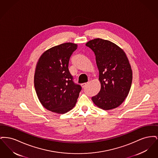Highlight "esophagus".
<instances>
[{"instance_id":"esophagus-1","label":"esophagus","mask_w":158,"mask_h":158,"mask_svg":"<svg viewBox=\"0 0 158 158\" xmlns=\"http://www.w3.org/2000/svg\"><path fill=\"white\" fill-rule=\"evenodd\" d=\"M88 84V83H82V84H81V86H82V88H85V87H86V86Z\"/></svg>"}]
</instances>
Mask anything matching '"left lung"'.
Masks as SVG:
<instances>
[{
	"mask_svg": "<svg viewBox=\"0 0 158 158\" xmlns=\"http://www.w3.org/2000/svg\"><path fill=\"white\" fill-rule=\"evenodd\" d=\"M86 45L94 52L99 70L101 89L92 100L104 110L115 108L124 102L130 89L133 73L125 52L112 42L101 38Z\"/></svg>",
	"mask_w": 158,
	"mask_h": 158,
	"instance_id": "left-lung-1",
	"label": "left lung"
}]
</instances>
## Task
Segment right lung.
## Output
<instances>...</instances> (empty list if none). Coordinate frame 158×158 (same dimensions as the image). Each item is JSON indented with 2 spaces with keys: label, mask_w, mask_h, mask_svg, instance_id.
Returning <instances> with one entry per match:
<instances>
[{
  "label": "right lung",
  "mask_w": 158,
  "mask_h": 158,
  "mask_svg": "<svg viewBox=\"0 0 158 158\" xmlns=\"http://www.w3.org/2000/svg\"><path fill=\"white\" fill-rule=\"evenodd\" d=\"M76 44L63 43L46 50L38 59L34 74L38 98L47 110L64 114L76 105L82 87L73 81L69 59Z\"/></svg>",
  "instance_id": "right-lung-1"
}]
</instances>
